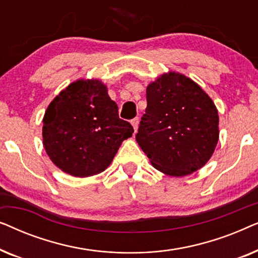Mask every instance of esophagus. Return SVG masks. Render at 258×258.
<instances>
[{
	"instance_id": "obj_1",
	"label": "esophagus",
	"mask_w": 258,
	"mask_h": 258,
	"mask_svg": "<svg viewBox=\"0 0 258 258\" xmlns=\"http://www.w3.org/2000/svg\"><path fill=\"white\" fill-rule=\"evenodd\" d=\"M139 123H140L139 117H135L134 119H132V125L135 132H137V128H139Z\"/></svg>"
}]
</instances>
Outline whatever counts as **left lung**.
<instances>
[{
  "instance_id": "left-lung-1",
  "label": "left lung",
  "mask_w": 258,
  "mask_h": 258,
  "mask_svg": "<svg viewBox=\"0 0 258 258\" xmlns=\"http://www.w3.org/2000/svg\"><path fill=\"white\" fill-rule=\"evenodd\" d=\"M136 141L155 169L182 177L206 165L217 146L218 111L196 82L175 72L147 87Z\"/></svg>"
}]
</instances>
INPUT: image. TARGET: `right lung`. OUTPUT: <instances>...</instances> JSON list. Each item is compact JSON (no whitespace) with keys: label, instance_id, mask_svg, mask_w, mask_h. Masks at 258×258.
Instances as JSON below:
<instances>
[{"label":"right lung","instance_id":"add662e5","mask_svg":"<svg viewBox=\"0 0 258 258\" xmlns=\"http://www.w3.org/2000/svg\"><path fill=\"white\" fill-rule=\"evenodd\" d=\"M134 128L118 117V107L100 80H77L48 105L43 147L52 163L75 177L104 171Z\"/></svg>","mask_w":258,"mask_h":258}]
</instances>
